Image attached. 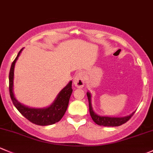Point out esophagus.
Returning a JSON list of instances; mask_svg holds the SVG:
<instances>
[{"mask_svg":"<svg viewBox=\"0 0 153 153\" xmlns=\"http://www.w3.org/2000/svg\"><path fill=\"white\" fill-rule=\"evenodd\" d=\"M85 83V77L84 73L83 72H78L75 75V78L73 79V83L76 87L82 88L84 86Z\"/></svg>","mask_w":153,"mask_h":153,"instance_id":"34e87169","label":"esophagus"}]
</instances>
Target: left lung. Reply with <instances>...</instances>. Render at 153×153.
Instances as JSON below:
<instances>
[{
  "label": "left lung",
  "mask_w": 153,
  "mask_h": 153,
  "mask_svg": "<svg viewBox=\"0 0 153 153\" xmlns=\"http://www.w3.org/2000/svg\"><path fill=\"white\" fill-rule=\"evenodd\" d=\"M88 97V100H89V112L91 115V119L97 125H102V126L108 127H116L122 125L123 124L127 123L131 117L134 114L135 111L128 116L125 117H111V116H100L98 115L95 113L92 108V104H91V94L89 91L86 92Z\"/></svg>",
  "instance_id": "1"
}]
</instances>
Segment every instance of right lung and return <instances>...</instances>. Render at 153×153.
I'll return each instance as SVG.
<instances>
[{"mask_svg":"<svg viewBox=\"0 0 153 153\" xmlns=\"http://www.w3.org/2000/svg\"><path fill=\"white\" fill-rule=\"evenodd\" d=\"M23 48L20 51L12 62L9 72V94L13 104L20 113L32 123L38 125H49L60 121L68 107L69 100L72 93V81H70L59 91L53 102L45 108H31L25 105L16 99L14 94V71L16 62Z\"/></svg>","mask_w":153,"mask_h":153,"instance_id":"add662e5","label":"right lung"}]
</instances>
